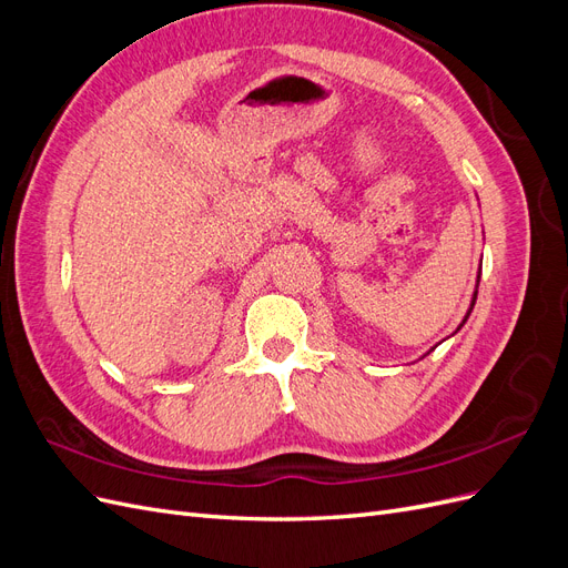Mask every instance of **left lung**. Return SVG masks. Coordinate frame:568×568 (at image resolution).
Listing matches in <instances>:
<instances>
[{"label":"left lung","instance_id":"obj_1","mask_svg":"<svg viewBox=\"0 0 568 568\" xmlns=\"http://www.w3.org/2000/svg\"><path fill=\"white\" fill-rule=\"evenodd\" d=\"M478 280H480V270H478V277H476V291H474V296H471V305H469V311H467V315H464V320H462V324L457 326V329H462L464 326V322L469 320V315H471V311H474V303H476V294H478Z\"/></svg>","mask_w":568,"mask_h":568}]
</instances>
